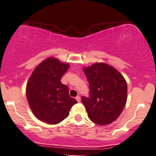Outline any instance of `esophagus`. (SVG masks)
I'll use <instances>...</instances> for the list:
<instances>
[{
  "instance_id": "34e87169",
  "label": "esophagus",
  "mask_w": 156,
  "mask_h": 156,
  "mask_svg": "<svg viewBox=\"0 0 156 156\" xmlns=\"http://www.w3.org/2000/svg\"><path fill=\"white\" fill-rule=\"evenodd\" d=\"M75 99H76L78 102H80V101H81V97H80L79 96H77L76 97H75Z\"/></svg>"
}]
</instances>
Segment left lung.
<instances>
[{"label":"left lung","mask_w":156,"mask_h":156,"mask_svg":"<svg viewBox=\"0 0 156 156\" xmlns=\"http://www.w3.org/2000/svg\"><path fill=\"white\" fill-rule=\"evenodd\" d=\"M89 83V97H81L88 117L99 126L111 124L120 115L127 99V83L111 66L96 63L83 69Z\"/></svg>","instance_id":"1"}]
</instances>
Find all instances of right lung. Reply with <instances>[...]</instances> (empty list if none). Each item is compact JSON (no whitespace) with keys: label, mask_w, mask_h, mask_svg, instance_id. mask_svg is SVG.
I'll use <instances>...</instances> for the list:
<instances>
[{"label":"right lung","mask_w":156,"mask_h":156,"mask_svg":"<svg viewBox=\"0 0 156 156\" xmlns=\"http://www.w3.org/2000/svg\"><path fill=\"white\" fill-rule=\"evenodd\" d=\"M69 66L49 57L31 75L26 95L31 111L39 120L57 124L68 117L77 101L69 94V88L60 81Z\"/></svg>","instance_id":"add662e5"}]
</instances>
